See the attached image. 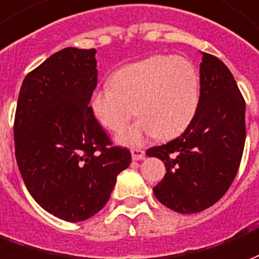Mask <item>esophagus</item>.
<instances>
[{
    "label": "esophagus",
    "mask_w": 259,
    "mask_h": 259,
    "mask_svg": "<svg viewBox=\"0 0 259 259\" xmlns=\"http://www.w3.org/2000/svg\"><path fill=\"white\" fill-rule=\"evenodd\" d=\"M132 160H143L145 158V152L141 149H132L131 150Z\"/></svg>",
    "instance_id": "esophagus-1"
}]
</instances>
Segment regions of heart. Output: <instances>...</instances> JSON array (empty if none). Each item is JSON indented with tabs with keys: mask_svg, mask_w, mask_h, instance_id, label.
<instances>
[{
	"mask_svg": "<svg viewBox=\"0 0 259 259\" xmlns=\"http://www.w3.org/2000/svg\"><path fill=\"white\" fill-rule=\"evenodd\" d=\"M200 102V75L182 56H153L118 69L111 85L92 94L91 110L102 127L121 130L135 114L141 118L122 130L116 141L134 146L149 137L169 139L193 121Z\"/></svg>",
	"mask_w": 259,
	"mask_h": 259,
	"instance_id": "b5f03b06",
	"label": "heart"
}]
</instances>
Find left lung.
<instances>
[{
  "label": "left lung",
  "instance_id": "8db88e82",
  "mask_svg": "<svg viewBox=\"0 0 259 259\" xmlns=\"http://www.w3.org/2000/svg\"><path fill=\"white\" fill-rule=\"evenodd\" d=\"M197 113L182 135L146 152L167 172L153 188L172 211L194 214L226 193L240 165L246 141V102L225 63L201 52Z\"/></svg>",
  "mask_w": 259,
  "mask_h": 259
}]
</instances>
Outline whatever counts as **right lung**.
I'll return each instance as SVG.
<instances>
[{
	"label": "right lung",
	"mask_w": 259,
	"mask_h": 259,
	"mask_svg": "<svg viewBox=\"0 0 259 259\" xmlns=\"http://www.w3.org/2000/svg\"><path fill=\"white\" fill-rule=\"evenodd\" d=\"M96 51L65 48L26 75L15 114V154L24 185L45 211L80 222L101 211L131 163L91 110Z\"/></svg>",
	"instance_id": "add662e5"
}]
</instances>
